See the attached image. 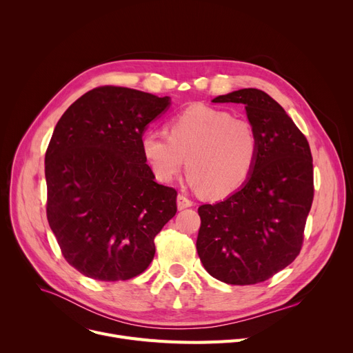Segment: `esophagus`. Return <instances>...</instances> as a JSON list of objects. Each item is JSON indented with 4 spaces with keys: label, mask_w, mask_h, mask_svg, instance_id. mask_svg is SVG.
Segmentation results:
<instances>
[{
    "label": "esophagus",
    "mask_w": 353,
    "mask_h": 353,
    "mask_svg": "<svg viewBox=\"0 0 353 353\" xmlns=\"http://www.w3.org/2000/svg\"><path fill=\"white\" fill-rule=\"evenodd\" d=\"M192 206H193V201L189 197L183 196V194L177 196V208H179V210L188 209V208H192Z\"/></svg>",
    "instance_id": "obj_1"
}]
</instances>
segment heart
<instances>
[{"mask_svg":"<svg viewBox=\"0 0 353 353\" xmlns=\"http://www.w3.org/2000/svg\"><path fill=\"white\" fill-rule=\"evenodd\" d=\"M167 134L148 132L141 139L144 159L159 181H173L188 159L193 186L223 197L245 184L254 169L256 130L225 110L193 104L169 121Z\"/></svg>","mask_w":353,"mask_h":353,"instance_id":"obj_1","label":"heart"}]
</instances>
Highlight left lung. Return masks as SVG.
Returning a JSON list of instances; mask_svg holds the SVG:
<instances>
[{
	"label": "left lung",
	"mask_w": 353,
	"mask_h": 353,
	"mask_svg": "<svg viewBox=\"0 0 353 353\" xmlns=\"http://www.w3.org/2000/svg\"><path fill=\"white\" fill-rule=\"evenodd\" d=\"M212 101L245 105L259 154L242 188L199 208L197 253L220 282L261 283L301 253L313 201L310 147L283 107L262 90L242 88Z\"/></svg>",
	"instance_id": "1"
}]
</instances>
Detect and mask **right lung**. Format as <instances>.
<instances>
[{"mask_svg":"<svg viewBox=\"0 0 353 353\" xmlns=\"http://www.w3.org/2000/svg\"><path fill=\"white\" fill-rule=\"evenodd\" d=\"M170 105L127 87L92 88L54 128L46 152L47 219L65 261L87 277L127 281L152 263L177 192L154 181L141 139Z\"/></svg>","mask_w":353,"mask_h":353,"instance_id":"obj_1","label":"right lung"}]
</instances>
